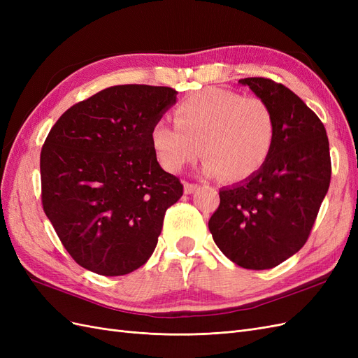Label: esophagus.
I'll use <instances>...</instances> for the list:
<instances>
[{
	"mask_svg": "<svg viewBox=\"0 0 358 358\" xmlns=\"http://www.w3.org/2000/svg\"><path fill=\"white\" fill-rule=\"evenodd\" d=\"M197 188H199V185H196V183H188V182L183 183V192H185V194L196 192Z\"/></svg>",
	"mask_w": 358,
	"mask_h": 358,
	"instance_id": "obj_1",
	"label": "esophagus"
}]
</instances>
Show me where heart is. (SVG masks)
<instances>
[{
	"label": "heart",
	"mask_w": 358,
	"mask_h": 358,
	"mask_svg": "<svg viewBox=\"0 0 358 358\" xmlns=\"http://www.w3.org/2000/svg\"><path fill=\"white\" fill-rule=\"evenodd\" d=\"M173 117L175 124L161 119L150 129V145L169 171H180L201 150L203 175L245 180L272 152L276 119L259 96L210 86L180 101Z\"/></svg>",
	"instance_id": "heart-1"
}]
</instances>
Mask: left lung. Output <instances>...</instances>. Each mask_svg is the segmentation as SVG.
<instances>
[{
  "label": "left lung",
  "instance_id": "left-lung-1",
  "mask_svg": "<svg viewBox=\"0 0 358 358\" xmlns=\"http://www.w3.org/2000/svg\"><path fill=\"white\" fill-rule=\"evenodd\" d=\"M272 107L276 136L255 175L220 189L209 230L222 254L243 268H272L306 243L330 185L326 128L301 99L264 78L239 80Z\"/></svg>",
  "mask_w": 358,
  "mask_h": 358
}]
</instances>
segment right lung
<instances>
[{"mask_svg": "<svg viewBox=\"0 0 358 358\" xmlns=\"http://www.w3.org/2000/svg\"><path fill=\"white\" fill-rule=\"evenodd\" d=\"M176 94L167 86H112L52 127L40 155L43 209L86 270L127 275L155 251L166 210L183 187L161 169L150 129Z\"/></svg>", "mask_w": 358, "mask_h": 358, "instance_id": "1", "label": "right lung"}]
</instances>
